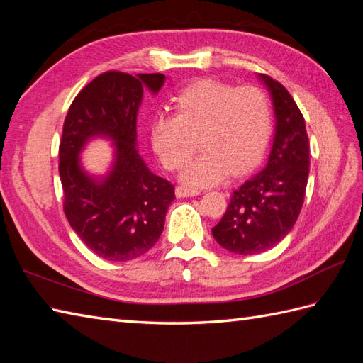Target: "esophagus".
<instances>
[{"mask_svg": "<svg viewBox=\"0 0 363 363\" xmlns=\"http://www.w3.org/2000/svg\"><path fill=\"white\" fill-rule=\"evenodd\" d=\"M199 195V190L195 189H190V187H176V196L177 198H189V196H196Z\"/></svg>", "mask_w": 363, "mask_h": 363, "instance_id": "34e87169", "label": "esophagus"}]
</instances>
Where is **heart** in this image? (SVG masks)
Masks as SVG:
<instances>
[{
  "label": "heart",
  "mask_w": 363,
  "mask_h": 363,
  "mask_svg": "<svg viewBox=\"0 0 363 363\" xmlns=\"http://www.w3.org/2000/svg\"><path fill=\"white\" fill-rule=\"evenodd\" d=\"M176 115L152 121L151 143L168 169H179L196 150L201 154L184 169L182 182L209 187L229 174L250 169L264 154L272 134V107L254 86L235 87L217 79H201L174 99Z\"/></svg>",
  "instance_id": "obj_1"
}]
</instances>
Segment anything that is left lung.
I'll use <instances>...</instances> for the list:
<instances>
[{
	"mask_svg": "<svg viewBox=\"0 0 363 363\" xmlns=\"http://www.w3.org/2000/svg\"><path fill=\"white\" fill-rule=\"evenodd\" d=\"M274 111V137L265 165L243 181L230 196L213 238L223 248L248 256L273 248L295 226L309 179L304 117L281 82L259 74Z\"/></svg>",
	"mask_w": 363,
	"mask_h": 363,
	"instance_id": "1",
	"label": "left lung"
}]
</instances>
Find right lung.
<instances>
[{
  "label": "right lung",
  "mask_w": 363,
  "mask_h": 363,
  "mask_svg": "<svg viewBox=\"0 0 363 363\" xmlns=\"http://www.w3.org/2000/svg\"><path fill=\"white\" fill-rule=\"evenodd\" d=\"M167 78L107 72L84 87L68 109L59 145V174L67 220L96 256L126 262L148 252L164 230L174 187L146 167L137 150L143 90L159 94ZM106 138L114 157L106 175H90L80 152Z\"/></svg>",
  "instance_id": "1"
}]
</instances>
